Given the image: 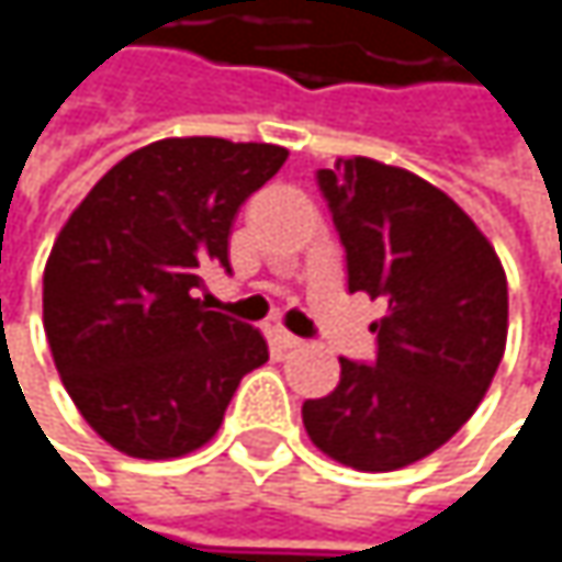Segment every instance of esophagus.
Listing matches in <instances>:
<instances>
[{
	"label": "esophagus",
	"mask_w": 562,
	"mask_h": 562,
	"mask_svg": "<svg viewBox=\"0 0 562 562\" xmlns=\"http://www.w3.org/2000/svg\"><path fill=\"white\" fill-rule=\"evenodd\" d=\"M277 345H280L282 351H292V348H299L302 341H299L295 335H289V331H277Z\"/></svg>",
	"instance_id": "34e87169"
}]
</instances>
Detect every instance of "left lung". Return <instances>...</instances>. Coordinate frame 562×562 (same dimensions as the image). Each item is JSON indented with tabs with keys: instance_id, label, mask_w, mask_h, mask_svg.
<instances>
[{
	"instance_id": "8db88e82",
	"label": "left lung",
	"mask_w": 562,
	"mask_h": 562,
	"mask_svg": "<svg viewBox=\"0 0 562 562\" xmlns=\"http://www.w3.org/2000/svg\"><path fill=\"white\" fill-rule=\"evenodd\" d=\"M348 250V289L381 299L378 361L302 403L315 449L396 472L446 446L479 409L507 345V277L492 240L436 184L368 156L318 171Z\"/></svg>"
}]
</instances>
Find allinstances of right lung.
<instances>
[{
    "label": "right lung",
    "instance_id": "right-lung-1",
    "mask_svg": "<svg viewBox=\"0 0 562 562\" xmlns=\"http://www.w3.org/2000/svg\"><path fill=\"white\" fill-rule=\"evenodd\" d=\"M270 143L171 136L106 171L45 263V335L87 426L133 459H178L224 423L260 328L211 312L201 270L227 260L240 204L285 162Z\"/></svg>",
    "mask_w": 562,
    "mask_h": 562
}]
</instances>
